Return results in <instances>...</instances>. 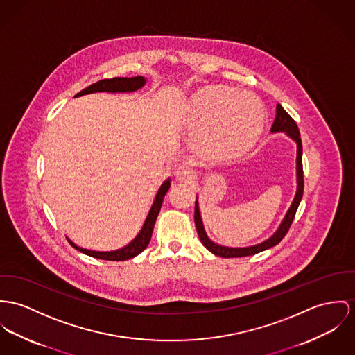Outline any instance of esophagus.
Wrapping results in <instances>:
<instances>
[{"mask_svg":"<svg viewBox=\"0 0 355 355\" xmlns=\"http://www.w3.org/2000/svg\"><path fill=\"white\" fill-rule=\"evenodd\" d=\"M177 181L180 182H191V180H194V171L187 167V166H178L174 171Z\"/></svg>","mask_w":355,"mask_h":355,"instance_id":"34e87169","label":"esophagus"}]
</instances>
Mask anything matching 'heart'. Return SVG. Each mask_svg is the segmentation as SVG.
I'll use <instances>...</instances> for the list:
<instances>
[{
    "mask_svg": "<svg viewBox=\"0 0 355 355\" xmlns=\"http://www.w3.org/2000/svg\"><path fill=\"white\" fill-rule=\"evenodd\" d=\"M188 121L196 131L194 143L204 154L214 159H234L261 137L266 110L262 101L250 93L209 86L191 97Z\"/></svg>",
    "mask_w": 355,
    "mask_h": 355,
    "instance_id": "heart-1",
    "label": "heart"
}]
</instances>
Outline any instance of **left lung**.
<instances>
[{
  "instance_id": "8db88e82",
  "label": "left lung",
  "mask_w": 355,
  "mask_h": 355,
  "mask_svg": "<svg viewBox=\"0 0 355 355\" xmlns=\"http://www.w3.org/2000/svg\"><path fill=\"white\" fill-rule=\"evenodd\" d=\"M272 132H285L291 139H293L297 144V158H296V174H297V191L295 196V200L289 208V211L286 212L285 218L282 220V223L279 224L278 230L274 232L273 236H270L269 239H266L265 242L259 243V245H250V247H241V248H235V247H225V245H220L215 242H212L202 225V220L200 215V209H198V202L196 201V207H194V224L197 228V234L198 238L201 241V243L205 245L212 254L223 257V258H238V257H248V255H254L258 254L263 250H268L270 247L278 245L284 236L286 235V232L289 231L293 218L296 215V211L300 205L301 198H302V193H304V173H302V144H301L300 131L299 127L296 124V121L288 114V112L284 110L279 104H277L275 107V119H274L273 125H272Z\"/></svg>"
}]
</instances>
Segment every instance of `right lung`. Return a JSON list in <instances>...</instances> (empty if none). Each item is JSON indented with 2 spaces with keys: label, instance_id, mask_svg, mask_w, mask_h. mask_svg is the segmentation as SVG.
I'll return each instance as SVG.
<instances>
[{
  "label": "right lung",
  "instance_id": "right-lung-1",
  "mask_svg": "<svg viewBox=\"0 0 355 355\" xmlns=\"http://www.w3.org/2000/svg\"><path fill=\"white\" fill-rule=\"evenodd\" d=\"M146 80L144 77H131V78H123V77H117V78H112V80H101V81L96 82L90 86H87L86 89L81 90L80 93L76 94V97H80L83 94H89V93H96V92H110V93H117V92H135L137 89H140L141 86H144ZM170 188V180H166L162 187L159 188V191L155 196V200L153 202V207L146 218V221L140 230V232L137 234V238L130 243V245L116 250V251H93V250H86L82 248L77 245H74L71 241L70 245H73L74 248H77L78 251H81L83 254L89 255V257H94L98 259H105V261H127L131 259L134 257H137V254H140L151 239L153 235V230H154V224L155 220L158 218V214L161 211L162 202H164V194L167 193Z\"/></svg>",
  "mask_w": 355,
  "mask_h": 355
}]
</instances>
